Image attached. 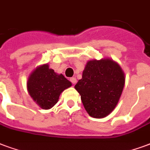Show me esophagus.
Listing matches in <instances>:
<instances>
[{"instance_id":"1","label":"esophagus","mask_w":150,"mask_h":150,"mask_svg":"<svg viewBox=\"0 0 150 150\" xmlns=\"http://www.w3.org/2000/svg\"><path fill=\"white\" fill-rule=\"evenodd\" d=\"M70 81L72 82V84H75L76 83V77H71L70 78Z\"/></svg>"}]
</instances>
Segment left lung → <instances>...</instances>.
Returning a JSON list of instances; mask_svg holds the SVG:
<instances>
[{"mask_svg":"<svg viewBox=\"0 0 150 150\" xmlns=\"http://www.w3.org/2000/svg\"><path fill=\"white\" fill-rule=\"evenodd\" d=\"M125 84V74L110 58L88 61L74 86L90 116L104 118L115 108Z\"/></svg>","mask_w":150,"mask_h":150,"instance_id":"1","label":"left lung"}]
</instances>
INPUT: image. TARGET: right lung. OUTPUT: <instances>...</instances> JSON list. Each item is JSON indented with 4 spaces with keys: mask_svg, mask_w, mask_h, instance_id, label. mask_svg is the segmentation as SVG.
I'll return each instance as SVG.
<instances>
[{
    "mask_svg": "<svg viewBox=\"0 0 150 150\" xmlns=\"http://www.w3.org/2000/svg\"><path fill=\"white\" fill-rule=\"evenodd\" d=\"M72 85L62 74L49 68L48 64L38 66L30 74L27 88L31 97L42 109H50L58 103L60 94Z\"/></svg>",
    "mask_w": 150,
    "mask_h": 150,
    "instance_id": "obj_1",
    "label": "right lung"
}]
</instances>
